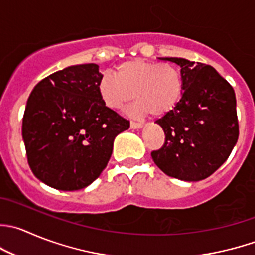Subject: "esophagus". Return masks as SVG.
Returning a JSON list of instances; mask_svg holds the SVG:
<instances>
[{"label":"esophagus","mask_w":255,"mask_h":255,"mask_svg":"<svg viewBox=\"0 0 255 255\" xmlns=\"http://www.w3.org/2000/svg\"><path fill=\"white\" fill-rule=\"evenodd\" d=\"M143 127L142 123H138V122H130V128L132 129H140Z\"/></svg>","instance_id":"34e87169"}]
</instances>
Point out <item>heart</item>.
Here are the masks:
<instances>
[{
  "label": "heart",
  "instance_id": "1",
  "mask_svg": "<svg viewBox=\"0 0 255 255\" xmlns=\"http://www.w3.org/2000/svg\"><path fill=\"white\" fill-rule=\"evenodd\" d=\"M184 87V76L177 66L138 58L120 63L115 75L105 73L97 93L110 110H122L134 97L132 115L163 117L177 107Z\"/></svg>",
  "mask_w": 255,
  "mask_h": 255
}]
</instances>
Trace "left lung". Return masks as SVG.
<instances>
[{"label": "left lung", "mask_w": 255, "mask_h": 255, "mask_svg": "<svg viewBox=\"0 0 255 255\" xmlns=\"http://www.w3.org/2000/svg\"><path fill=\"white\" fill-rule=\"evenodd\" d=\"M159 59L179 66L185 87L177 107L155 121L165 142L150 154L169 177L206 179L228 159L238 140L236 93L212 66L178 57Z\"/></svg>", "instance_id": "8db88e82"}]
</instances>
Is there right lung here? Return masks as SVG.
<instances>
[{"label":"right lung","instance_id":"1","mask_svg":"<svg viewBox=\"0 0 255 255\" xmlns=\"http://www.w3.org/2000/svg\"><path fill=\"white\" fill-rule=\"evenodd\" d=\"M98 65L70 66L43 78L29 95L22 121L28 164L54 189L78 190L107 165L113 140L129 121L103 105Z\"/></svg>","mask_w":255,"mask_h":255}]
</instances>
